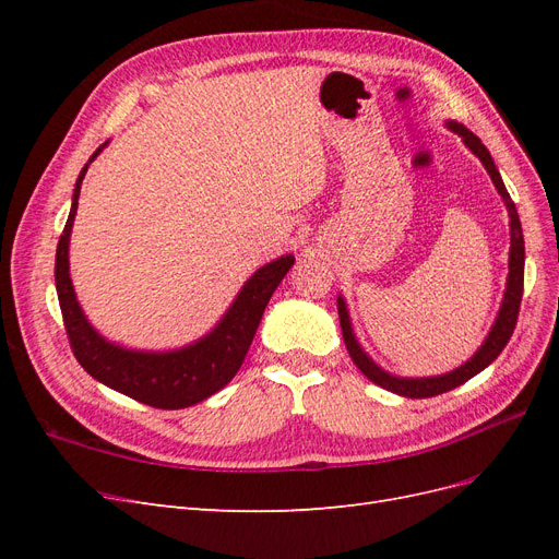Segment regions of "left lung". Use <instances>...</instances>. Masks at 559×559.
<instances>
[{
  "label": "left lung",
  "instance_id": "obj_1",
  "mask_svg": "<svg viewBox=\"0 0 559 559\" xmlns=\"http://www.w3.org/2000/svg\"><path fill=\"white\" fill-rule=\"evenodd\" d=\"M445 126L452 132L460 134L462 142L471 148L473 156L480 158V163L485 165L489 179H492V183L497 186V191H499V195L503 200L506 210H509V218H511V222H509V226H511L509 280H506V292H503L501 308L497 312V319H495L492 329H489V333L485 335L483 345L476 349V354H473V357L466 364L450 370V373L431 376V378H401V376H394V373H389V370L380 368L373 359L368 357L366 349L359 345L357 335H354V329H352L347 302H345V298L341 294H337V314H341L343 337H345V345H347V352H349L352 361L357 364V368L361 370V373L370 382H376V384L389 389V392H394L399 396H408V399H429V396H438V394H443V392H450V389L464 384L466 380H471L473 376H478L480 370H485L489 364H492L501 354V349L506 347V343L511 341L513 329H515V321H518V312H520V300H522L524 238H522V226H520V216H518V210H515V202L511 200L509 191H506L503 179H501V175L497 170L492 156H489L487 146L476 138V134H473L468 128H464L462 123H456V121H448Z\"/></svg>",
  "mask_w": 559,
  "mask_h": 559
}]
</instances>
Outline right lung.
<instances>
[{
  "mask_svg": "<svg viewBox=\"0 0 559 559\" xmlns=\"http://www.w3.org/2000/svg\"><path fill=\"white\" fill-rule=\"evenodd\" d=\"M107 144L109 142L99 144V148L79 173L72 195V210L70 216H67L56 251V289L64 329L67 335H70L74 357L97 382L107 384L118 394L154 405V408H189V405L216 394L238 373L253 335H257L270 296L275 294L296 259L294 253H284V257L261 265L242 284V289L235 296L224 317L216 321L214 329L189 345L156 352L130 349L107 341L79 306L70 275V238L79 207L81 181L88 173V165L103 154Z\"/></svg>",
  "mask_w": 559,
  "mask_h": 559,
  "instance_id": "1",
  "label": "right lung"
}]
</instances>
